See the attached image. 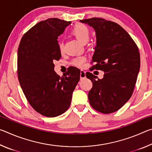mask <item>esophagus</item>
<instances>
[{"mask_svg": "<svg viewBox=\"0 0 152 152\" xmlns=\"http://www.w3.org/2000/svg\"><path fill=\"white\" fill-rule=\"evenodd\" d=\"M80 78H86V72H85V71H84V70H81L80 71Z\"/></svg>", "mask_w": 152, "mask_h": 152, "instance_id": "34e87169", "label": "esophagus"}]
</instances>
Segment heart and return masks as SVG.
<instances>
[{"mask_svg": "<svg viewBox=\"0 0 152 152\" xmlns=\"http://www.w3.org/2000/svg\"><path fill=\"white\" fill-rule=\"evenodd\" d=\"M72 33L75 36L80 42L82 43H85L88 42L90 37V31L88 28L85 25L82 23H78L74 25L72 29ZM59 49L60 51L63 50L64 44L62 42H59ZM85 58L82 56H79L74 58L72 61V63L74 65L77 66H82L84 64Z\"/></svg>", "mask_w": 152, "mask_h": 152, "instance_id": "1", "label": "heart"}]
</instances>
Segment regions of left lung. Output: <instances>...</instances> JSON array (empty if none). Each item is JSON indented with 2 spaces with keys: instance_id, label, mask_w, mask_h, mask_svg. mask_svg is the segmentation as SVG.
I'll return each mask as SVG.
<instances>
[{
  "instance_id": "1",
  "label": "left lung",
  "mask_w": 152,
  "mask_h": 152,
  "mask_svg": "<svg viewBox=\"0 0 152 152\" xmlns=\"http://www.w3.org/2000/svg\"><path fill=\"white\" fill-rule=\"evenodd\" d=\"M80 22L95 31L96 45L92 68L104 72L102 79L88 72L86 73L93 84L88 92L90 104L104 114L115 112L133 94L140 68L138 48L129 33L116 23L100 18Z\"/></svg>"
}]
</instances>
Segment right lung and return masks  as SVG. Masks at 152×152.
<instances>
[{"label": "right lung", "instance_id": "add662e5", "mask_svg": "<svg viewBox=\"0 0 152 152\" xmlns=\"http://www.w3.org/2000/svg\"><path fill=\"white\" fill-rule=\"evenodd\" d=\"M71 23L57 18L40 21L23 35L18 49L20 87L31 107L45 117L59 116L68 109L80 80L76 67L61 77L54 71L53 61L61 56L58 37Z\"/></svg>", "mask_w": 152, "mask_h": 152}]
</instances>
